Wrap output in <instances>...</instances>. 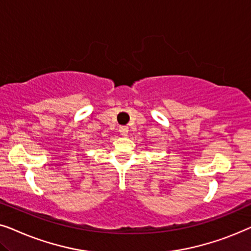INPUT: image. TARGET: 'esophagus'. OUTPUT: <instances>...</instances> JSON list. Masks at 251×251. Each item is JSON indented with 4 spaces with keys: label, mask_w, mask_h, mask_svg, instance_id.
Wrapping results in <instances>:
<instances>
[{
    "label": "esophagus",
    "mask_w": 251,
    "mask_h": 251,
    "mask_svg": "<svg viewBox=\"0 0 251 251\" xmlns=\"http://www.w3.org/2000/svg\"><path fill=\"white\" fill-rule=\"evenodd\" d=\"M119 132L122 135H127L128 134V127L127 126H120Z\"/></svg>",
    "instance_id": "esophagus-1"
}]
</instances>
